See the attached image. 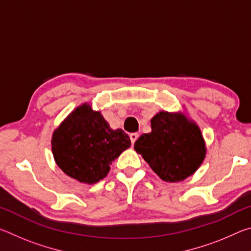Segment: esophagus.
Here are the masks:
<instances>
[{"instance_id": "1", "label": "esophagus", "mask_w": 251, "mask_h": 251, "mask_svg": "<svg viewBox=\"0 0 251 251\" xmlns=\"http://www.w3.org/2000/svg\"><path fill=\"white\" fill-rule=\"evenodd\" d=\"M129 138H130V142H131V144H135V142L137 141V138H138V134L137 133H131L130 135H129Z\"/></svg>"}]
</instances>
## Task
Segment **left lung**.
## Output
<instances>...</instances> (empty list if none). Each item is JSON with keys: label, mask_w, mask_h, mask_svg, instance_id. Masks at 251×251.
Returning <instances> with one entry per match:
<instances>
[{"label": "left lung", "mask_w": 251, "mask_h": 251, "mask_svg": "<svg viewBox=\"0 0 251 251\" xmlns=\"http://www.w3.org/2000/svg\"><path fill=\"white\" fill-rule=\"evenodd\" d=\"M151 122V131L135 142V151L165 181H180L193 175L206 154L198 126L181 114L167 112L157 114Z\"/></svg>", "instance_id": "1"}]
</instances>
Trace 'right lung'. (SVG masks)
Here are the masks:
<instances>
[{
	"label": "right lung",
	"mask_w": 251,
	"mask_h": 251,
	"mask_svg": "<svg viewBox=\"0 0 251 251\" xmlns=\"http://www.w3.org/2000/svg\"><path fill=\"white\" fill-rule=\"evenodd\" d=\"M130 146L123 129H110L100 112L87 104L76 108L54 131L52 151L57 166L80 182L95 184L110 164Z\"/></svg>",
	"instance_id": "1"
}]
</instances>
